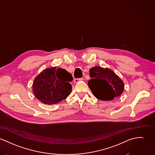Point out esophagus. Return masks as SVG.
<instances>
[{"label": "esophagus", "mask_w": 155, "mask_h": 155, "mask_svg": "<svg viewBox=\"0 0 155 155\" xmlns=\"http://www.w3.org/2000/svg\"><path fill=\"white\" fill-rule=\"evenodd\" d=\"M83 78H75L74 79V83H78L79 81H83Z\"/></svg>", "instance_id": "34e87169"}]
</instances>
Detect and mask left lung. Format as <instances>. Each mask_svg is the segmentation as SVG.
<instances>
[{"label": "left lung", "instance_id": "1", "mask_svg": "<svg viewBox=\"0 0 155 155\" xmlns=\"http://www.w3.org/2000/svg\"><path fill=\"white\" fill-rule=\"evenodd\" d=\"M90 76L91 79L88 85L97 99L110 101L120 96L124 91V83L109 68L96 66L90 70Z\"/></svg>", "mask_w": 155, "mask_h": 155}]
</instances>
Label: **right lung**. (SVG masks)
Masks as SVG:
<instances>
[{
  "mask_svg": "<svg viewBox=\"0 0 155 155\" xmlns=\"http://www.w3.org/2000/svg\"><path fill=\"white\" fill-rule=\"evenodd\" d=\"M72 80L71 74L64 69L56 67L45 69L34 81V94L45 104H57L70 94Z\"/></svg>",
  "mask_w": 155,
  "mask_h": 155,
  "instance_id": "right-lung-1",
  "label": "right lung"
}]
</instances>
